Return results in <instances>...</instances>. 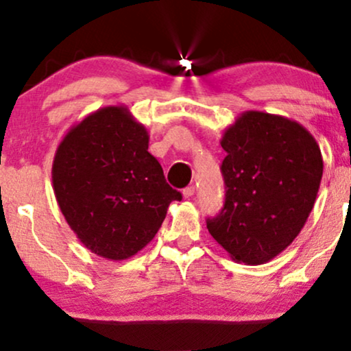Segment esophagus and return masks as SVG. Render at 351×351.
<instances>
[{
	"mask_svg": "<svg viewBox=\"0 0 351 351\" xmlns=\"http://www.w3.org/2000/svg\"><path fill=\"white\" fill-rule=\"evenodd\" d=\"M194 191H196V188H194V186H188V188L183 189V196L186 199H189L191 196H194Z\"/></svg>",
	"mask_w": 351,
	"mask_h": 351,
	"instance_id": "obj_1",
	"label": "esophagus"
}]
</instances>
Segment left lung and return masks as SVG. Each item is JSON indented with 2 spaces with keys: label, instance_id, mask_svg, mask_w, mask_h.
<instances>
[{
  "label": "left lung",
  "instance_id": "8db88e82",
  "mask_svg": "<svg viewBox=\"0 0 351 351\" xmlns=\"http://www.w3.org/2000/svg\"><path fill=\"white\" fill-rule=\"evenodd\" d=\"M225 204L207 230L237 263H269L311 214L322 155L311 132L280 114L245 112L220 141Z\"/></svg>",
  "mask_w": 351,
  "mask_h": 351
}]
</instances>
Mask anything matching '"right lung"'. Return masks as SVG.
Returning <instances> with one entry per match:
<instances>
[{"label": "right lung", "instance_id": "right-lung-1", "mask_svg": "<svg viewBox=\"0 0 351 351\" xmlns=\"http://www.w3.org/2000/svg\"><path fill=\"white\" fill-rule=\"evenodd\" d=\"M66 221L94 254L123 261L152 241L180 191L149 152V132L128 106L97 110L66 132L51 168Z\"/></svg>", "mask_w": 351, "mask_h": 351}]
</instances>
